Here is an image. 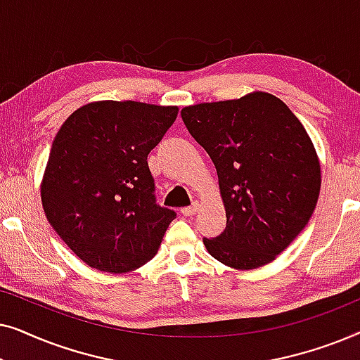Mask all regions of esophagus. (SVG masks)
<instances>
[{
  "label": "esophagus",
  "mask_w": 360,
  "mask_h": 360,
  "mask_svg": "<svg viewBox=\"0 0 360 360\" xmlns=\"http://www.w3.org/2000/svg\"><path fill=\"white\" fill-rule=\"evenodd\" d=\"M198 208H200V203H196V201H195V203L191 206H185V208H181L180 213L184 216H193L196 211H198Z\"/></svg>",
  "instance_id": "1"
}]
</instances>
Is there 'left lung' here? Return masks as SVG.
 I'll return each mask as SVG.
<instances>
[{
    "label": "left lung",
    "mask_w": 360,
    "mask_h": 360,
    "mask_svg": "<svg viewBox=\"0 0 360 360\" xmlns=\"http://www.w3.org/2000/svg\"><path fill=\"white\" fill-rule=\"evenodd\" d=\"M181 120L213 160L226 206V228L203 238L206 250L240 270L272 262L308 224L321 186L303 124L262 91L186 106Z\"/></svg>",
    "instance_id": "8db88e82"
}]
</instances>
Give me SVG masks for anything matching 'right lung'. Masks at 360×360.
Listing matches in <instances>:
<instances>
[{"label": "right lung", "mask_w": 360, "mask_h": 360, "mask_svg": "<svg viewBox=\"0 0 360 360\" xmlns=\"http://www.w3.org/2000/svg\"><path fill=\"white\" fill-rule=\"evenodd\" d=\"M179 108L98 101L58 129L41 188L49 223L90 267L124 274L154 257L174 210L157 205L147 155Z\"/></svg>", "instance_id": "right-lung-1"}]
</instances>
